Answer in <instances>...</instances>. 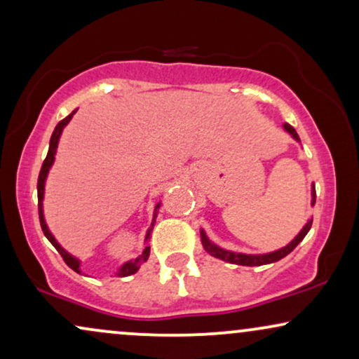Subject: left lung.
<instances>
[{
    "mask_svg": "<svg viewBox=\"0 0 359 359\" xmlns=\"http://www.w3.org/2000/svg\"><path fill=\"white\" fill-rule=\"evenodd\" d=\"M285 130L290 133L293 135L294 139L298 140V134L297 130L293 129L290 124H285ZM315 201H316V192H315V187H313V205H315ZM311 229V220L308 222V224L303 226V230L300 233L297 235V238L292 240V243H288L287 247L281 248V250H276L273 253H265V255H245V253H235V252H229V250H222V248L215 247V245L208 242V238L205 237V233H203V230L201 232L202 235V243H203V248H205L207 253H210V255L220 258V260L224 262H229V263H235V265H243V266H260V265H266V263H273V262H278L281 260L283 257H287L290 252H293L294 248H297V245L302 242L303 238H305V235L310 232Z\"/></svg>",
    "mask_w": 359,
    "mask_h": 359,
    "instance_id": "left-lung-1",
    "label": "left lung"
}]
</instances>
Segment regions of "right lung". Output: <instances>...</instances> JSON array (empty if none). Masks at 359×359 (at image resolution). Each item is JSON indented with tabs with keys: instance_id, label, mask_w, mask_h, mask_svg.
I'll return each mask as SVG.
<instances>
[{
	"instance_id": "obj_1",
	"label": "right lung",
	"mask_w": 359,
	"mask_h": 359,
	"mask_svg": "<svg viewBox=\"0 0 359 359\" xmlns=\"http://www.w3.org/2000/svg\"><path fill=\"white\" fill-rule=\"evenodd\" d=\"M74 114H76V111H72L69 116L65 117V119H62V121H59V122H57V126L54 127V133H53V135H51V140H49V151H48V156H46V158H44L43 165H41L39 177H38V210H39V224H41V229H43V233L46 235V238L49 240V242H51V243L54 245V248H56V250L59 252V255L62 257V260L66 262V265L69 266V269H72V270L78 271V273H79V262L76 260L74 257H71L69 253H67L66 250H62L61 245H59V243L56 242V240H54V237L51 235V232H49V230H48L46 222H44V217H43L44 180H46V175H48V172H49V167H51V165H53V162H54V154H56V149H57V140H59V137H61L62 129H65V126L67 124V122L71 121V117L74 116ZM156 208H158V205H157ZM152 226H154V224H152ZM152 226H151V230H152ZM151 230H149V233H147V237H146V238H149V235H151ZM149 253H151V247H149V245H147V247L144 248V253H142V255H140L139 258H135V260H130V262L124 263V265H122V269L119 270V273H117V275H121V276H129V275H134L135 271L139 270V266L142 265V263L147 260V258H149Z\"/></svg>"
}]
</instances>
